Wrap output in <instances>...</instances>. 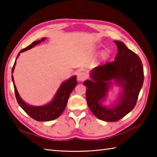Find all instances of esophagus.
<instances>
[{"label":"esophagus","instance_id":"1","mask_svg":"<svg viewBox=\"0 0 157 157\" xmlns=\"http://www.w3.org/2000/svg\"><path fill=\"white\" fill-rule=\"evenodd\" d=\"M77 78H78V80L79 82H84L87 78V75L84 72H79L78 74Z\"/></svg>","mask_w":157,"mask_h":157}]
</instances>
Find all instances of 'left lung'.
Here are the masks:
<instances>
[{"instance_id":"left-lung-1","label":"left lung","mask_w":157,"mask_h":157,"mask_svg":"<svg viewBox=\"0 0 157 157\" xmlns=\"http://www.w3.org/2000/svg\"><path fill=\"white\" fill-rule=\"evenodd\" d=\"M118 53L115 61L96 67L90 73L91 80L84 84L89 109L98 119L105 121H117L135 107L144 82V69L139 56L124 43L114 41ZM123 88L116 105L111 108L102 105L112 80Z\"/></svg>"}]
</instances>
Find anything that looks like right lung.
I'll return each mask as SVG.
<instances>
[{
  "mask_svg": "<svg viewBox=\"0 0 157 157\" xmlns=\"http://www.w3.org/2000/svg\"><path fill=\"white\" fill-rule=\"evenodd\" d=\"M45 39L46 38H43L41 40H40L35 41L32 42L30 45H29L28 47L22 49L19 52L17 56L16 60L18 58L20 53L34 47L36 45L41 43V42L44 41ZM16 60L15 61L14 65H13L12 68V74L15 69ZM12 80L13 82V86H14L16 99L19 105L21 106L23 111L27 113L28 115H29L32 118L38 121H48L57 119L62 114L63 112L64 111L67 104L69 95L71 94V92L75 88L77 85L76 75H74L72 78L69 79L68 80L62 83L57 92H56L55 97L53 98L52 101L51 102L43 106H36L29 105L23 101L21 98L19 96L17 90L13 75Z\"/></svg>",
  "mask_w": 157,
  "mask_h": 157,
  "instance_id": "obj_1",
  "label": "right lung"
}]
</instances>
